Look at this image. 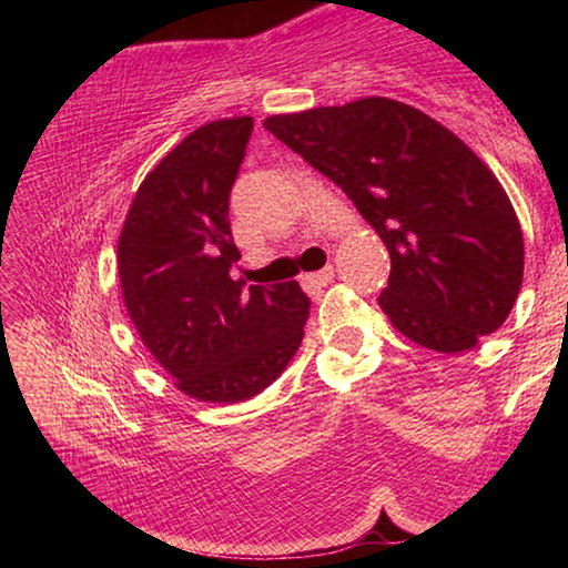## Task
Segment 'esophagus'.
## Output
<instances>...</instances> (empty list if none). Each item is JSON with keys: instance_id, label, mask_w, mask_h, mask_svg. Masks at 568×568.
Instances as JSON below:
<instances>
[{"instance_id": "1", "label": "esophagus", "mask_w": 568, "mask_h": 568, "mask_svg": "<svg viewBox=\"0 0 568 568\" xmlns=\"http://www.w3.org/2000/svg\"><path fill=\"white\" fill-rule=\"evenodd\" d=\"M335 277V271L331 265H325L323 271H318V273H305L303 277H301V285L305 287V291H318V287H325L328 285L331 281Z\"/></svg>"}]
</instances>
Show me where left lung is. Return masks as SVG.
Wrapping results in <instances>:
<instances>
[{
  "label": "left lung",
  "instance_id": "8db88e82",
  "mask_svg": "<svg viewBox=\"0 0 568 568\" xmlns=\"http://www.w3.org/2000/svg\"><path fill=\"white\" fill-rule=\"evenodd\" d=\"M265 130L333 180L390 255L378 305L438 353L498 331L524 281V235L501 182L454 132L388 98L273 114Z\"/></svg>",
  "mask_w": 568,
  "mask_h": 568
}]
</instances>
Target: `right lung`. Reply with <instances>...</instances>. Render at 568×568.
<instances>
[{
    "label": "right lung",
    "mask_w": 568,
    "mask_h": 568,
    "mask_svg": "<svg viewBox=\"0 0 568 568\" xmlns=\"http://www.w3.org/2000/svg\"><path fill=\"white\" fill-rule=\"evenodd\" d=\"M253 118L207 122L142 180L118 243L130 321L178 390L240 403L281 376L311 301L295 281H233L240 253L227 210Z\"/></svg>",
    "instance_id": "right-lung-1"
}]
</instances>
